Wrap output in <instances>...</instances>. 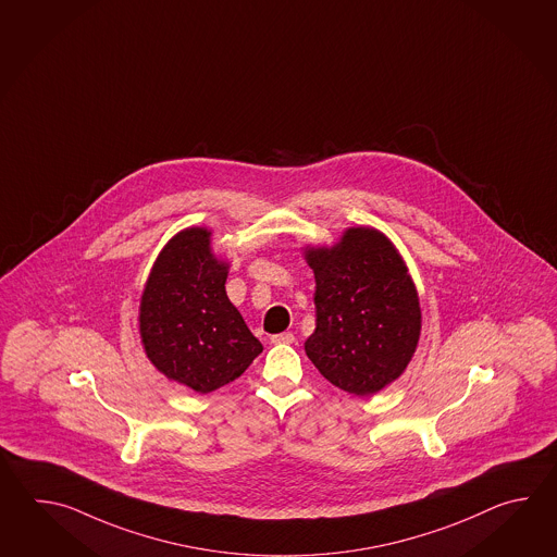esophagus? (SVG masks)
I'll list each match as a JSON object with an SVG mask.
<instances>
[{
	"instance_id": "esophagus-1",
	"label": "esophagus",
	"mask_w": 557,
	"mask_h": 557,
	"mask_svg": "<svg viewBox=\"0 0 557 557\" xmlns=\"http://www.w3.org/2000/svg\"><path fill=\"white\" fill-rule=\"evenodd\" d=\"M271 343L273 344H293L295 343V336L290 332H283V334H274L271 336Z\"/></svg>"
}]
</instances>
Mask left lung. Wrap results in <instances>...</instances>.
<instances>
[{
  "instance_id": "1",
  "label": "left lung",
  "mask_w": 557,
  "mask_h": 557,
  "mask_svg": "<svg viewBox=\"0 0 557 557\" xmlns=\"http://www.w3.org/2000/svg\"><path fill=\"white\" fill-rule=\"evenodd\" d=\"M307 261L317 278L308 358L341 391H382L403 374L420 336L418 295L400 255L360 226L332 249L308 250Z\"/></svg>"
}]
</instances>
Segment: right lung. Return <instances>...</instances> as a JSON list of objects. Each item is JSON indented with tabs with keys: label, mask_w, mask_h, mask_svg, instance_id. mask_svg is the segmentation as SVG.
<instances>
[{
	"label": "right lung",
	"mask_w": 557,
	"mask_h": 557,
	"mask_svg": "<svg viewBox=\"0 0 557 557\" xmlns=\"http://www.w3.org/2000/svg\"><path fill=\"white\" fill-rule=\"evenodd\" d=\"M205 228L171 238L145 286V352L166 379L209 394L237 380L262 352L226 296V267L214 261Z\"/></svg>",
	"instance_id": "1"
}]
</instances>
